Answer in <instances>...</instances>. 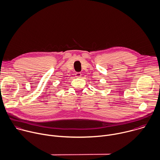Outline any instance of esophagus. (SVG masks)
I'll list each match as a JSON object with an SVG mask.
<instances>
[{
    "label": "esophagus",
    "instance_id": "1",
    "mask_svg": "<svg viewBox=\"0 0 160 160\" xmlns=\"http://www.w3.org/2000/svg\"><path fill=\"white\" fill-rule=\"evenodd\" d=\"M81 76H82V74L81 72H76V77L77 78H81Z\"/></svg>",
    "mask_w": 160,
    "mask_h": 160
}]
</instances>
